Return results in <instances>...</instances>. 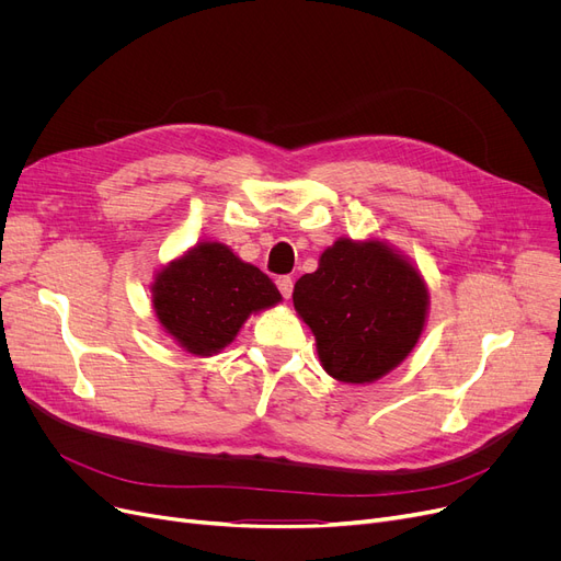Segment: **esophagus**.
Instances as JSON below:
<instances>
[{"mask_svg": "<svg viewBox=\"0 0 561 561\" xmlns=\"http://www.w3.org/2000/svg\"><path fill=\"white\" fill-rule=\"evenodd\" d=\"M277 288L282 290V296L288 300L293 296V279L290 277H279L277 279Z\"/></svg>", "mask_w": 561, "mask_h": 561, "instance_id": "obj_1", "label": "esophagus"}]
</instances>
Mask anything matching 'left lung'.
<instances>
[{
    "label": "left lung",
    "mask_w": 561,
    "mask_h": 561,
    "mask_svg": "<svg viewBox=\"0 0 561 561\" xmlns=\"http://www.w3.org/2000/svg\"><path fill=\"white\" fill-rule=\"evenodd\" d=\"M316 336L320 366L345 385H370L416 347L430 311L425 277L385 239H336L293 288Z\"/></svg>",
    "instance_id": "8db88e82"
}]
</instances>
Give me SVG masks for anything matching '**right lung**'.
I'll return each mask as SVG.
<instances>
[{"mask_svg": "<svg viewBox=\"0 0 561 561\" xmlns=\"http://www.w3.org/2000/svg\"><path fill=\"white\" fill-rule=\"evenodd\" d=\"M152 309L163 332L193 357H214L243 322L282 302L256 265L218 241H199L154 271Z\"/></svg>", "mask_w": 561, "mask_h": 561, "instance_id": "right-lung-1", "label": "right lung"}]
</instances>
